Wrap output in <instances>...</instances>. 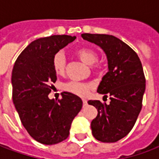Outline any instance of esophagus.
<instances>
[{
  "instance_id": "34e87169",
  "label": "esophagus",
  "mask_w": 159,
  "mask_h": 159,
  "mask_svg": "<svg viewBox=\"0 0 159 159\" xmlns=\"http://www.w3.org/2000/svg\"><path fill=\"white\" fill-rule=\"evenodd\" d=\"M83 107H86L87 105H88V101L86 100H84V99H83Z\"/></svg>"
}]
</instances>
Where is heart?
<instances>
[{"label":"heart","instance_id":"obj_1","mask_svg":"<svg viewBox=\"0 0 159 159\" xmlns=\"http://www.w3.org/2000/svg\"><path fill=\"white\" fill-rule=\"evenodd\" d=\"M76 55L84 64L91 66H90L91 70L93 73H97L99 71L100 66L98 65H94V63L98 60V53L94 50L88 48H82L76 50ZM52 65L53 70L57 75L64 74L65 70H66V59H65V56L63 55V53L57 52L53 55L52 59ZM91 87L92 85L90 83L71 81V82L66 83L63 88L69 93H74L78 96H85L88 94Z\"/></svg>","mask_w":159,"mask_h":159}]
</instances>
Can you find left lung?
I'll return each instance as SVG.
<instances>
[{
  "label": "left lung",
  "mask_w": 159,
  "mask_h": 159,
  "mask_svg": "<svg viewBox=\"0 0 159 159\" xmlns=\"http://www.w3.org/2000/svg\"><path fill=\"white\" fill-rule=\"evenodd\" d=\"M82 37L103 49L109 69L97 92L109 95L110 104L88 101L98 111L91 122L92 134L101 142H116L129 133L141 110L146 89L142 65L136 52L116 36L84 33Z\"/></svg>",
  "instance_id": "obj_1"
}]
</instances>
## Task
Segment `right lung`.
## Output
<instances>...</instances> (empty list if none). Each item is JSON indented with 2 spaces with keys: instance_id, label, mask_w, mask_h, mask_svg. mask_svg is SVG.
Listing matches in <instances>:
<instances>
[{
  "instance_id": "add662e5",
  "label": "right lung",
  "mask_w": 159,
  "mask_h": 159,
  "mask_svg": "<svg viewBox=\"0 0 159 159\" xmlns=\"http://www.w3.org/2000/svg\"><path fill=\"white\" fill-rule=\"evenodd\" d=\"M75 39L54 35L35 40L23 50L12 68V101L19 118L30 135L44 145L66 140L83 107L81 98L69 92H63L60 100L48 98L52 83L57 80L52 57Z\"/></svg>"
}]
</instances>
